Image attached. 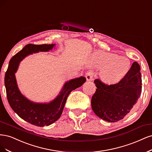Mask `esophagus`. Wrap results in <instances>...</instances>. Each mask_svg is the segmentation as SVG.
Here are the masks:
<instances>
[{
  "mask_svg": "<svg viewBox=\"0 0 152 152\" xmlns=\"http://www.w3.org/2000/svg\"><path fill=\"white\" fill-rule=\"evenodd\" d=\"M94 77V73L92 72H88L86 74V78L87 81H92Z\"/></svg>",
  "mask_w": 152,
  "mask_h": 152,
  "instance_id": "esophagus-1",
  "label": "esophagus"
}]
</instances>
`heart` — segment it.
<instances>
[{"label": "heart", "mask_w": 152, "mask_h": 152, "mask_svg": "<svg viewBox=\"0 0 152 152\" xmlns=\"http://www.w3.org/2000/svg\"><path fill=\"white\" fill-rule=\"evenodd\" d=\"M94 62L97 67H103L102 79L108 83H115L128 74L131 68L128 58L112 53L99 52L94 56Z\"/></svg>", "instance_id": "heart-1"}]
</instances>
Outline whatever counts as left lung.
Here are the masks:
<instances>
[{"mask_svg": "<svg viewBox=\"0 0 152 152\" xmlns=\"http://www.w3.org/2000/svg\"><path fill=\"white\" fill-rule=\"evenodd\" d=\"M140 66L132 64L126 76L114 85H106L99 79L94 81L96 91L91 98V108L103 120L114 122L122 119L133 109L141 92Z\"/></svg>", "mask_w": 152, "mask_h": 152, "instance_id": "obj_1", "label": "left lung"}]
</instances>
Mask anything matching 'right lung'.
Segmentation results:
<instances>
[{"instance_id": "obj_1", "label": "right lung", "mask_w": 152, "mask_h": 152, "mask_svg": "<svg viewBox=\"0 0 152 152\" xmlns=\"http://www.w3.org/2000/svg\"><path fill=\"white\" fill-rule=\"evenodd\" d=\"M55 44L34 45L28 44L14 56L5 75L4 83L7 100L12 109L21 119L33 125L43 127L50 125L61 115L68 95L86 81L83 76L67 81L56 99L48 104L34 103L24 96L19 90L15 77L19 62L27 56L38 52L52 50Z\"/></svg>"}]
</instances>
